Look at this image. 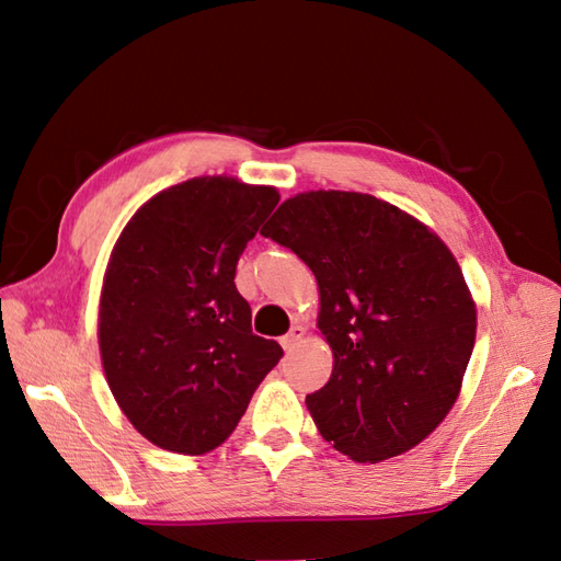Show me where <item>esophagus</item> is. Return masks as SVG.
Here are the masks:
<instances>
[{"label":"esophagus","mask_w":561,"mask_h":561,"mask_svg":"<svg viewBox=\"0 0 561 561\" xmlns=\"http://www.w3.org/2000/svg\"><path fill=\"white\" fill-rule=\"evenodd\" d=\"M305 333H307V331H305L302 325H293L290 331L280 337V345H283V350H285V352H290L293 347H297L299 343H302Z\"/></svg>","instance_id":"esophagus-1"}]
</instances>
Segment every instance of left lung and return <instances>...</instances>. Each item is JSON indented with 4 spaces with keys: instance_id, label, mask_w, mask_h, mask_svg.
<instances>
[{
    "instance_id": "obj_1",
    "label": "left lung",
    "mask_w": 561,
    "mask_h": 561,
    "mask_svg": "<svg viewBox=\"0 0 561 561\" xmlns=\"http://www.w3.org/2000/svg\"><path fill=\"white\" fill-rule=\"evenodd\" d=\"M262 236L319 283L333 374L307 409L323 440L359 463L426 440L455 407L476 343V302L447 244L394 204L345 190L285 199Z\"/></svg>"
}]
</instances>
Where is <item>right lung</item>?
I'll return each mask as SVG.
<instances>
[{
    "label": "right lung",
    "mask_w": 561,
    "mask_h": 561,
    "mask_svg": "<svg viewBox=\"0 0 561 561\" xmlns=\"http://www.w3.org/2000/svg\"><path fill=\"white\" fill-rule=\"evenodd\" d=\"M280 199L273 185L199 175L130 216L104 271L98 340L116 404L142 438L175 455L228 440L283 357L252 333L238 259Z\"/></svg>",
    "instance_id": "obj_1"
}]
</instances>
